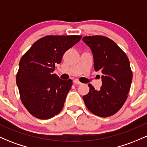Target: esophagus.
Returning a JSON list of instances; mask_svg holds the SVG:
<instances>
[{"label":"esophagus","instance_id":"esophagus-1","mask_svg":"<svg viewBox=\"0 0 147 147\" xmlns=\"http://www.w3.org/2000/svg\"><path fill=\"white\" fill-rule=\"evenodd\" d=\"M73 82L75 83V84H78V85H80V84H82V83L80 82H79L78 80H74V81H73Z\"/></svg>","mask_w":147,"mask_h":147}]
</instances>
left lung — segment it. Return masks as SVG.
Here are the masks:
<instances>
[{"label": "left lung", "mask_w": 147, "mask_h": 147, "mask_svg": "<svg viewBox=\"0 0 147 147\" xmlns=\"http://www.w3.org/2000/svg\"><path fill=\"white\" fill-rule=\"evenodd\" d=\"M82 40L92 50L95 70L103 74L100 90H95L89 84V92L83 100L88 110L94 115L111 116L121 109L127 98L132 80L129 59L108 37L89 36L83 37Z\"/></svg>", "instance_id": "8db88e82"}]
</instances>
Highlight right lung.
Masks as SVG:
<instances>
[{"mask_svg": "<svg viewBox=\"0 0 147 147\" xmlns=\"http://www.w3.org/2000/svg\"><path fill=\"white\" fill-rule=\"evenodd\" d=\"M82 36H46L36 41L22 57L16 77L21 101L33 116L49 119L61 112L72 85L53 74L63 54Z\"/></svg>", "mask_w": 147, "mask_h": 147, "instance_id": "1", "label": "right lung"}]
</instances>
